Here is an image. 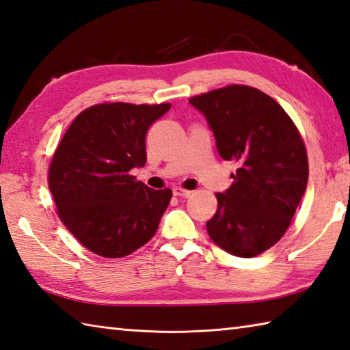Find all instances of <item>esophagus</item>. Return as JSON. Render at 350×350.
<instances>
[{
	"mask_svg": "<svg viewBox=\"0 0 350 350\" xmlns=\"http://www.w3.org/2000/svg\"><path fill=\"white\" fill-rule=\"evenodd\" d=\"M173 194L177 196V197H189L191 194H193V191H188V189H183V188H174L173 189Z\"/></svg>",
	"mask_w": 350,
	"mask_h": 350,
	"instance_id": "esophagus-1",
	"label": "esophagus"
}]
</instances>
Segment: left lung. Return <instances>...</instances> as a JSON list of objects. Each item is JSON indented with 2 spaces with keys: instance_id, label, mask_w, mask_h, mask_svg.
<instances>
[{
  "instance_id": "obj_1",
  "label": "left lung",
  "mask_w": 350,
  "mask_h": 350,
  "mask_svg": "<svg viewBox=\"0 0 350 350\" xmlns=\"http://www.w3.org/2000/svg\"><path fill=\"white\" fill-rule=\"evenodd\" d=\"M189 103L206 118L221 159L238 167L232 187L217 194L208 234L234 256L261 255L282 238L305 194L304 141L284 109L255 88L226 86Z\"/></svg>"
}]
</instances>
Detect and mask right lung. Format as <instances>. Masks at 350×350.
Returning a JSON list of instances; mask_svg holds the SVG:
<instances>
[{"label":"right lung","mask_w":350,"mask_h":350,"mask_svg":"<svg viewBox=\"0 0 350 350\" xmlns=\"http://www.w3.org/2000/svg\"><path fill=\"white\" fill-rule=\"evenodd\" d=\"M171 105L109 103L77 115L53 156L50 191L68 230L95 255L122 258L156 234L171 189L130 176L147 161L146 135Z\"/></svg>","instance_id":"1"}]
</instances>
